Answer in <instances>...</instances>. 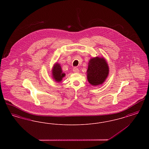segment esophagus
<instances>
[{
    "label": "esophagus",
    "instance_id": "obj_1",
    "mask_svg": "<svg viewBox=\"0 0 149 149\" xmlns=\"http://www.w3.org/2000/svg\"><path fill=\"white\" fill-rule=\"evenodd\" d=\"M73 71H74V72H75V73H78V72H79V70L78 69V68L75 67V68H73Z\"/></svg>",
    "mask_w": 149,
    "mask_h": 149
}]
</instances>
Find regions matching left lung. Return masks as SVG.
I'll use <instances>...</instances> for the list:
<instances>
[{"instance_id":"1","label":"left lung","mask_w":149,"mask_h":149,"mask_svg":"<svg viewBox=\"0 0 149 149\" xmlns=\"http://www.w3.org/2000/svg\"><path fill=\"white\" fill-rule=\"evenodd\" d=\"M89 83L93 86L102 84L109 74V68L103 57H93L88 63L86 71Z\"/></svg>"}]
</instances>
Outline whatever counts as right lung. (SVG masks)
<instances>
[{
	"label": "right lung",
	"instance_id": "obj_1",
	"mask_svg": "<svg viewBox=\"0 0 149 149\" xmlns=\"http://www.w3.org/2000/svg\"><path fill=\"white\" fill-rule=\"evenodd\" d=\"M52 74L53 79L58 83L61 81L63 78L65 76V74L63 72L60 65L58 63H56L53 66Z\"/></svg>",
	"mask_w": 149,
	"mask_h": 149
}]
</instances>
